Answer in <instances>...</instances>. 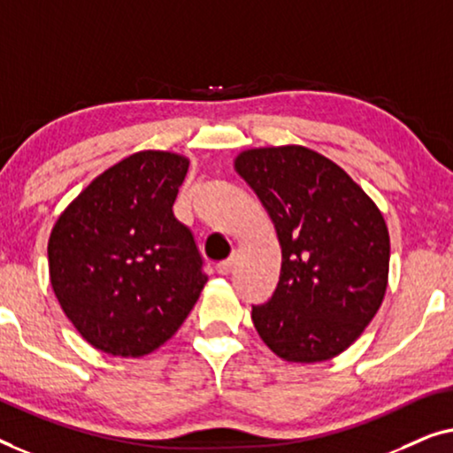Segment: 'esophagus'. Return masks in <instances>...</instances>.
I'll return each mask as SVG.
<instances>
[{
  "instance_id": "34e87169",
  "label": "esophagus",
  "mask_w": 453,
  "mask_h": 453,
  "mask_svg": "<svg viewBox=\"0 0 453 453\" xmlns=\"http://www.w3.org/2000/svg\"><path fill=\"white\" fill-rule=\"evenodd\" d=\"M232 269H234V258H227V260H221V263H218L219 275H227Z\"/></svg>"
}]
</instances>
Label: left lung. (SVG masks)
I'll use <instances>...</instances> for the list:
<instances>
[{
    "label": "left lung",
    "mask_w": 453,
    "mask_h": 453,
    "mask_svg": "<svg viewBox=\"0 0 453 453\" xmlns=\"http://www.w3.org/2000/svg\"><path fill=\"white\" fill-rule=\"evenodd\" d=\"M235 170L271 215L283 254L275 293L252 305L254 328L285 361L333 359L384 299V215L341 165L302 145L242 151Z\"/></svg>",
    "instance_id": "obj_1"
}]
</instances>
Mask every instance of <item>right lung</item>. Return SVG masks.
<instances>
[{
    "mask_svg": "<svg viewBox=\"0 0 453 453\" xmlns=\"http://www.w3.org/2000/svg\"><path fill=\"white\" fill-rule=\"evenodd\" d=\"M187 157L139 151L102 172L49 238L50 285L78 333L142 357L180 328L207 283L193 232L174 218Z\"/></svg>",
    "mask_w": 453,
    "mask_h": 453,
    "instance_id": "add662e5",
    "label": "right lung"
}]
</instances>
